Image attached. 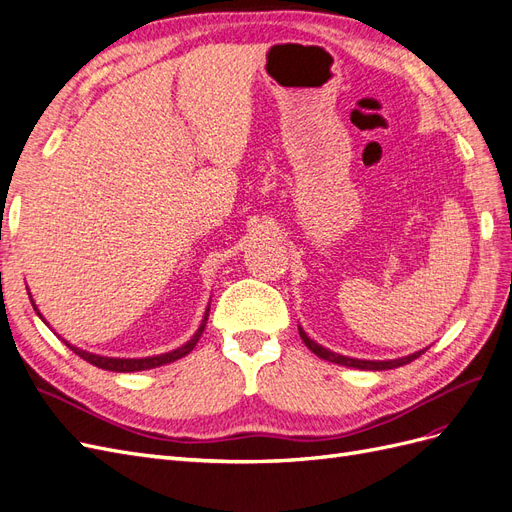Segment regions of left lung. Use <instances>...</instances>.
Instances as JSON below:
<instances>
[{"label":"left lung","instance_id":"8db88e82","mask_svg":"<svg viewBox=\"0 0 512 512\" xmlns=\"http://www.w3.org/2000/svg\"><path fill=\"white\" fill-rule=\"evenodd\" d=\"M299 335L305 342V346L312 350L316 356H320V359L324 361H331V363H337V365H344V367H354V369H365V371H382V369H395V367H401V365H408L412 363L414 359H418L427 348L418 350L414 354H408V356H401V359H391V361H365V359H352V356H344V354H337L333 350H327L322 348L320 344H316L314 339H309L307 333L299 327Z\"/></svg>","mask_w":512,"mask_h":512}]
</instances>
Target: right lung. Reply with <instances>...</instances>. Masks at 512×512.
I'll use <instances>...</instances> for the list:
<instances>
[{"instance_id": "1", "label": "right lung", "mask_w": 512, "mask_h": 512, "mask_svg": "<svg viewBox=\"0 0 512 512\" xmlns=\"http://www.w3.org/2000/svg\"><path fill=\"white\" fill-rule=\"evenodd\" d=\"M29 299H32V294H29ZM32 305H34V309H36V314L42 318V322L46 324V327H49V322H46L44 316L40 314V309H38V305L34 303V299H32ZM207 318H209V307L205 309V318H203V322H200L198 331H196L183 346H179V348H175V350H170V352H164V354L143 356V359H119V356L94 354V352H87V350H81V348H76V346L68 344L66 339H64V344H66L74 354H79L81 359H85V361L91 363V365H96V367H100V369H108V371H121V374H128V371L153 369V367H160V365H166V363H173V361H177V359H183V356L190 354V352L194 350V346L198 344L200 335H203V331H205V327H207Z\"/></svg>"}]
</instances>
